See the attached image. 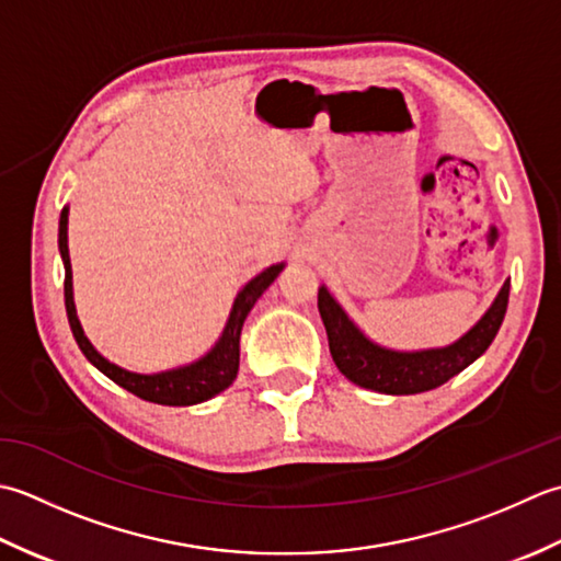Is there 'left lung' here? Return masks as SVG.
Here are the masks:
<instances>
[{
  "label": "left lung",
  "instance_id": "obj_1",
  "mask_svg": "<svg viewBox=\"0 0 561 561\" xmlns=\"http://www.w3.org/2000/svg\"><path fill=\"white\" fill-rule=\"evenodd\" d=\"M511 280L499 290L486 314L467 331L462 339L445 348L428 351H392L373 344L363 331L351 322L331 293L319 288L317 307L329 336V351L341 375L365 390L382 394H416L436 390L450 377L462 373L491 346L506 317Z\"/></svg>",
  "mask_w": 561,
  "mask_h": 561
}]
</instances>
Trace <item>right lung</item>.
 <instances>
[{"label":"right lung","mask_w":561,"mask_h":561,"mask_svg":"<svg viewBox=\"0 0 561 561\" xmlns=\"http://www.w3.org/2000/svg\"><path fill=\"white\" fill-rule=\"evenodd\" d=\"M67 215L70 208H62L60 213V230H57V247H60V256L65 264V310L67 319H70V329L75 334L77 346L82 348L87 360L111 377L113 382L121 385L123 390L133 392L135 397L145 399V402L164 404V407H191L201 404L205 399L220 394L234 382L239 370V336H242L244 319L251 312V307L259 300L268 285L278 278L285 264H276L266 271H261L256 278H251L242 293L237 295L232 305L230 319L217 344L205 353L196 363L184 365V368L154 373V375H140L130 373L125 368H118L116 363L106 360L101 353L91 346V341L84 336V329L79 324L77 310H75V297H72V264H70V249H67Z\"/></svg>","instance_id":"add662e5"}]
</instances>
